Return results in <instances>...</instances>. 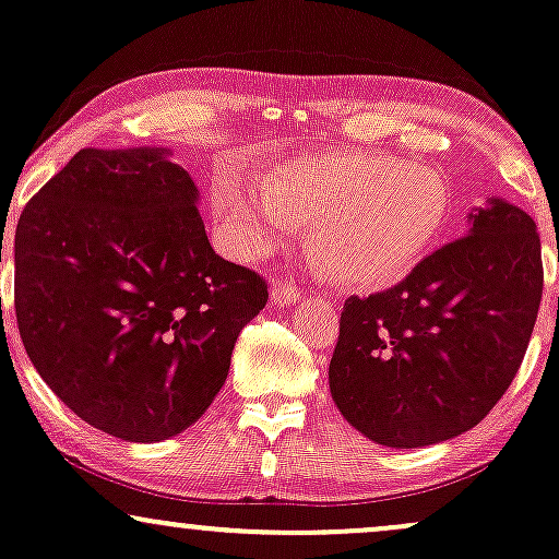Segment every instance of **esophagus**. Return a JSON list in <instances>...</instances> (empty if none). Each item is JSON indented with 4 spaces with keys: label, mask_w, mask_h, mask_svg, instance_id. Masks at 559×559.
Here are the masks:
<instances>
[{
    "label": "esophagus",
    "mask_w": 559,
    "mask_h": 559,
    "mask_svg": "<svg viewBox=\"0 0 559 559\" xmlns=\"http://www.w3.org/2000/svg\"><path fill=\"white\" fill-rule=\"evenodd\" d=\"M269 296H272V304L274 306H280V309H290V306L298 304L304 293H300L298 287L285 285V282H282V280H274L272 287H269Z\"/></svg>",
    "instance_id": "esophagus-1"
}]
</instances>
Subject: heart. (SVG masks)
<instances>
[{"mask_svg": "<svg viewBox=\"0 0 559 559\" xmlns=\"http://www.w3.org/2000/svg\"><path fill=\"white\" fill-rule=\"evenodd\" d=\"M218 227L240 255H263L311 222L313 259L337 282L378 290L430 255L447 229L449 187L430 166L388 153H304L266 179L224 168L211 185Z\"/></svg>", "mask_w": 559, "mask_h": 559, "instance_id": "obj_1", "label": "heart"}]
</instances>
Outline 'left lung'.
<instances>
[{"mask_svg": "<svg viewBox=\"0 0 559 559\" xmlns=\"http://www.w3.org/2000/svg\"><path fill=\"white\" fill-rule=\"evenodd\" d=\"M467 224L396 287L343 306L330 393L380 447L419 449L475 428L528 348L544 287L536 222L488 198Z\"/></svg>", "mask_w": 559, "mask_h": 559, "instance_id": "1", "label": "left lung"}]
</instances>
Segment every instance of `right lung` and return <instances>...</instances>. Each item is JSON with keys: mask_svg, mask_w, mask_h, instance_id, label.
<instances>
[{"mask_svg": "<svg viewBox=\"0 0 559 559\" xmlns=\"http://www.w3.org/2000/svg\"><path fill=\"white\" fill-rule=\"evenodd\" d=\"M168 155L79 150L28 200L12 248L36 372L73 415L131 443L205 415L269 298L259 274L211 248L195 181Z\"/></svg>", "mask_w": 559, "mask_h": 559, "instance_id": "right-lung-1", "label": "right lung"}]
</instances>
